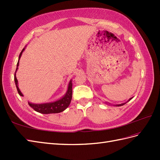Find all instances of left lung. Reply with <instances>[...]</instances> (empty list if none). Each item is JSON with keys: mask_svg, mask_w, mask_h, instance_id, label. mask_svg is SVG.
<instances>
[{"mask_svg": "<svg viewBox=\"0 0 160 160\" xmlns=\"http://www.w3.org/2000/svg\"><path fill=\"white\" fill-rule=\"evenodd\" d=\"M131 99H132V98H130V99L128 100V101H130ZM127 102H125V103H122V104H116V105H115V106H116V107H120V106H122V105L125 104L127 103Z\"/></svg>", "mask_w": 160, "mask_h": 160, "instance_id": "obj_1", "label": "left lung"}]
</instances>
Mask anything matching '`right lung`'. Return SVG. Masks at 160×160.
<instances>
[{"instance_id":"right-lung-1","label":"right lung","mask_w":160,"mask_h":160,"mask_svg":"<svg viewBox=\"0 0 160 160\" xmlns=\"http://www.w3.org/2000/svg\"><path fill=\"white\" fill-rule=\"evenodd\" d=\"M24 49H23L22 50V52H20L19 55L18 61V63H17L16 70L14 74V81H15L16 87L17 91H18V93L20 96H23V95L18 88V80H17L16 76V73L17 69H18V67L19 65V60L20 58V57H21V55ZM71 99H72V82H71V80H70L69 85H68V89L67 91V93L62 98H61L60 99L56 101L52 102H47V103H43V104H34V103H31L29 102L28 104L33 110L40 113H42V114L58 113L64 111L69 106Z\"/></svg>"}]
</instances>
